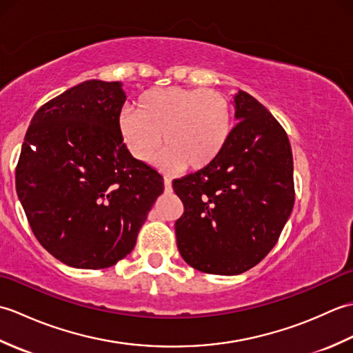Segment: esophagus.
<instances>
[{
  "mask_svg": "<svg viewBox=\"0 0 353 353\" xmlns=\"http://www.w3.org/2000/svg\"><path fill=\"white\" fill-rule=\"evenodd\" d=\"M163 186H165V191H171V181L168 177L163 179Z\"/></svg>",
  "mask_w": 353,
  "mask_h": 353,
  "instance_id": "34e87169",
  "label": "esophagus"
}]
</instances>
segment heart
<instances>
[{"instance_id": "heart-1", "label": "heart", "mask_w": 353, "mask_h": 353, "mask_svg": "<svg viewBox=\"0 0 353 353\" xmlns=\"http://www.w3.org/2000/svg\"><path fill=\"white\" fill-rule=\"evenodd\" d=\"M118 132L139 162H148L162 144L163 167L203 170L220 156L232 132L230 104L212 89L181 86L150 89L139 97L138 112L123 109Z\"/></svg>"}]
</instances>
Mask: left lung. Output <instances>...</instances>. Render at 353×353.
I'll return each instance as SVG.
<instances>
[{"mask_svg": "<svg viewBox=\"0 0 353 353\" xmlns=\"http://www.w3.org/2000/svg\"><path fill=\"white\" fill-rule=\"evenodd\" d=\"M235 118L226 147L194 174L172 182L183 215L177 249L203 273L235 276L264 259L294 205L292 153L276 118L244 91L234 95Z\"/></svg>", "mask_w": 353, "mask_h": 353, "instance_id": "1", "label": "left lung"}]
</instances>
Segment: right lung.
I'll list each match as a JSON object with an SVG mask.
<instances>
[{
  "instance_id": "obj_1",
  "label": "right lung",
  "mask_w": 353,
  "mask_h": 353,
  "mask_svg": "<svg viewBox=\"0 0 353 353\" xmlns=\"http://www.w3.org/2000/svg\"><path fill=\"white\" fill-rule=\"evenodd\" d=\"M124 101L121 81H83L36 112L21 148L17 192L30 228L74 268L125 258L163 192L162 176L118 132Z\"/></svg>"
}]
</instances>
